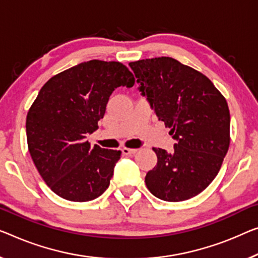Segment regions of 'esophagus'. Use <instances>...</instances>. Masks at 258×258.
<instances>
[{
  "instance_id": "34e87169",
  "label": "esophagus",
  "mask_w": 258,
  "mask_h": 258,
  "mask_svg": "<svg viewBox=\"0 0 258 258\" xmlns=\"http://www.w3.org/2000/svg\"><path fill=\"white\" fill-rule=\"evenodd\" d=\"M121 152L124 155H134L138 152V149H134V148H121Z\"/></svg>"
}]
</instances>
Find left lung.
<instances>
[{"label": "left lung", "mask_w": 258, "mask_h": 258, "mask_svg": "<svg viewBox=\"0 0 258 258\" xmlns=\"http://www.w3.org/2000/svg\"><path fill=\"white\" fill-rule=\"evenodd\" d=\"M142 96L176 140L174 151L153 148L157 164L145 182L155 197L183 202L201 194L229 148L226 98L209 78L169 56L130 62Z\"/></svg>", "instance_id": "8db88e82"}]
</instances>
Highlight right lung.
Here are the masks:
<instances>
[{"label": "right lung", "instance_id": "right-lung-1", "mask_svg": "<svg viewBox=\"0 0 258 258\" xmlns=\"http://www.w3.org/2000/svg\"><path fill=\"white\" fill-rule=\"evenodd\" d=\"M134 76L118 61L90 60L66 69L41 88L26 117L30 155L45 183L59 197L89 202L110 185L120 151L91 147L87 134L98 128L118 87Z\"/></svg>", "mask_w": 258, "mask_h": 258}]
</instances>
